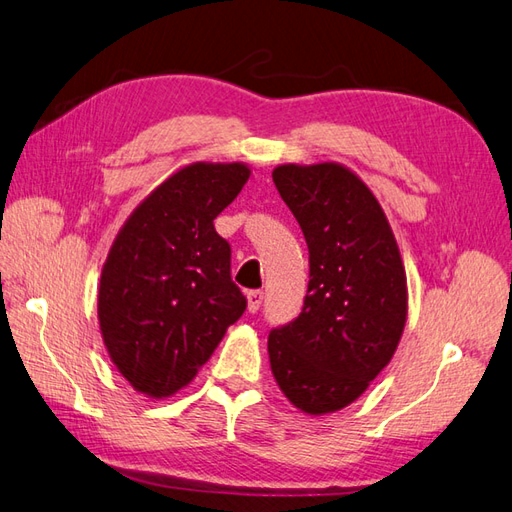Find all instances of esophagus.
I'll return each instance as SVG.
<instances>
[{
	"instance_id": "esophagus-1",
	"label": "esophagus",
	"mask_w": 512,
	"mask_h": 512,
	"mask_svg": "<svg viewBox=\"0 0 512 512\" xmlns=\"http://www.w3.org/2000/svg\"><path fill=\"white\" fill-rule=\"evenodd\" d=\"M262 299H265V293H262V290H250V293H247V310L258 312L262 306Z\"/></svg>"
}]
</instances>
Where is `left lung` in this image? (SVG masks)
<instances>
[{
	"label": "left lung",
	"instance_id": "left-lung-1",
	"mask_svg": "<svg viewBox=\"0 0 512 512\" xmlns=\"http://www.w3.org/2000/svg\"><path fill=\"white\" fill-rule=\"evenodd\" d=\"M273 183L306 237L310 282L297 319L269 331V362L290 403L323 416L390 364L407 275L377 198L344 165H278Z\"/></svg>",
	"mask_w": 512,
	"mask_h": 512
}]
</instances>
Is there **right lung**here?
Masks as SVG:
<instances>
[{"label": "right lung", "mask_w": 512, "mask_h": 512, "mask_svg": "<svg viewBox=\"0 0 512 512\" xmlns=\"http://www.w3.org/2000/svg\"><path fill=\"white\" fill-rule=\"evenodd\" d=\"M250 178L243 163H191L137 206L109 250L99 323L109 357L137 392L172 396L209 362L247 299L213 219Z\"/></svg>", "instance_id": "obj_1"}]
</instances>
